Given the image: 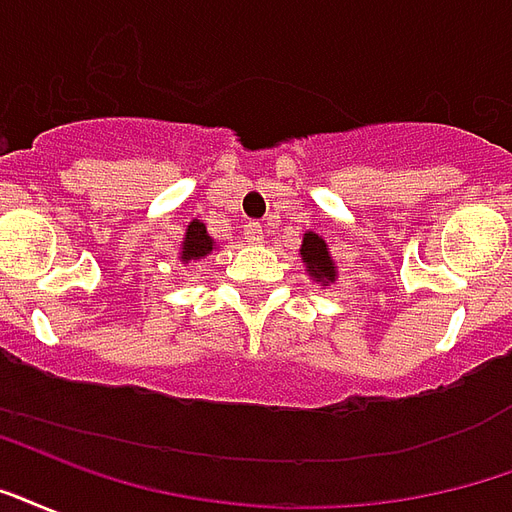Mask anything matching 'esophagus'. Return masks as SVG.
<instances>
[{
  "label": "esophagus",
  "mask_w": 512,
  "mask_h": 512,
  "mask_svg": "<svg viewBox=\"0 0 512 512\" xmlns=\"http://www.w3.org/2000/svg\"><path fill=\"white\" fill-rule=\"evenodd\" d=\"M244 236H247L249 241L260 244V241H263V225H260V222H247V225H244Z\"/></svg>",
  "instance_id": "esophagus-1"
}]
</instances>
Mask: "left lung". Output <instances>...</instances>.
I'll list each match as a JSON object with an SVG mask.
<instances>
[{
  "label": "left lung",
  "instance_id": "1",
  "mask_svg": "<svg viewBox=\"0 0 512 512\" xmlns=\"http://www.w3.org/2000/svg\"><path fill=\"white\" fill-rule=\"evenodd\" d=\"M300 257L306 263L308 276L319 282L322 287H327L330 282H335V263L330 252H327V244L322 236H317L314 230H308L303 236V244H300Z\"/></svg>",
  "mask_w": 512,
  "mask_h": 512
}]
</instances>
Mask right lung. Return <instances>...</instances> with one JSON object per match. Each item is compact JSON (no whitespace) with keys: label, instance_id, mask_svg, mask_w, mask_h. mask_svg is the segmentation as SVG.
I'll use <instances>...</instances> for the list:
<instances>
[{"label":"right lung","instance_id":"obj_1","mask_svg":"<svg viewBox=\"0 0 512 512\" xmlns=\"http://www.w3.org/2000/svg\"><path fill=\"white\" fill-rule=\"evenodd\" d=\"M214 249V239L206 233V225L201 220H193L187 225L185 241H182V252H179V260L182 263H190V260H201Z\"/></svg>","mask_w":512,"mask_h":512}]
</instances>
